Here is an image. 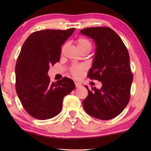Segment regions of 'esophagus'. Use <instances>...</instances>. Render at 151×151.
I'll list each match as a JSON object with an SVG mask.
<instances>
[{
	"instance_id": "obj_1",
	"label": "esophagus",
	"mask_w": 151,
	"mask_h": 151,
	"mask_svg": "<svg viewBox=\"0 0 151 151\" xmlns=\"http://www.w3.org/2000/svg\"><path fill=\"white\" fill-rule=\"evenodd\" d=\"M75 86H76V87H79V86H81V84L79 82H75Z\"/></svg>"
}]
</instances>
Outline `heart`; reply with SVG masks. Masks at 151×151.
Wrapping results in <instances>:
<instances>
[{"label": "heart", "instance_id": "heart-1", "mask_svg": "<svg viewBox=\"0 0 151 151\" xmlns=\"http://www.w3.org/2000/svg\"><path fill=\"white\" fill-rule=\"evenodd\" d=\"M77 45L80 51L83 50H91V44L90 41L85 37H79L76 40ZM86 67L84 65H74L70 67V73L74 76V77H80L81 74H83L84 71L85 70Z\"/></svg>", "mask_w": 151, "mask_h": 151}]
</instances>
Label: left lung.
Masks as SVG:
<instances>
[{
  "mask_svg": "<svg viewBox=\"0 0 151 151\" xmlns=\"http://www.w3.org/2000/svg\"><path fill=\"white\" fill-rule=\"evenodd\" d=\"M80 32L92 38L96 52L87 77L101 81V89H89L83 101L84 110L91 116L109 120L117 116L129 104L133 74L129 54L122 40L108 27H87Z\"/></svg>",
  "mask_w": 151,
  "mask_h": 151,
  "instance_id": "8db88e82",
  "label": "left lung"
}]
</instances>
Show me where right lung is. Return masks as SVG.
<instances>
[{"mask_svg": "<svg viewBox=\"0 0 151 151\" xmlns=\"http://www.w3.org/2000/svg\"><path fill=\"white\" fill-rule=\"evenodd\" d=\"M74 30L36 31L22 45L15 65V90L31 116L46 120L57 116L64 97L75 88L70 78L51 83L47 75L50 66L60 61L61 47Z\"/></svg>", "mask_w": 151, "mask_h": 151, "instance_id": "add662e5", "label": "right lung"}]
</instances>
